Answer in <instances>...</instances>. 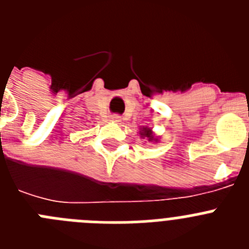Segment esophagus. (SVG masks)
I'll return each mask as SVG.
<instances>
[{
	"mask_svg": "<svg viewBox=\"0 0 249 249\" xmlns=\"http://www.w3.org/2000/svg\"><path fill=\"white\" fill-rule=\"evenodd\" d=\"M111 120L113 121V122H120V121H121V116H118V114H112Z\"/></svg>",
	"mask_w": 249,
	"mask_h": 249,
	"instance_id": "34e87169",
	"label": "esophagus"
}]
</instances>
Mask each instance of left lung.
<instances>
[{"label":"left lung","mask_w":249,"mask_h":249,"mask_svg":"<svg viewBox=\"0 0 249 249\" xmlns=\"http://www.w3.org/2000/svg\"><path fill=\"white\" fill-rule=\"evenodd\" d=\"M141 135H142V136H144V137H147V138H148L149 141H152V140H153V135H152L151 129H147V128H144V129H143V132H142V133H141Z\"/></svg>","instance_id":"8db88e82"}]
</instances>
